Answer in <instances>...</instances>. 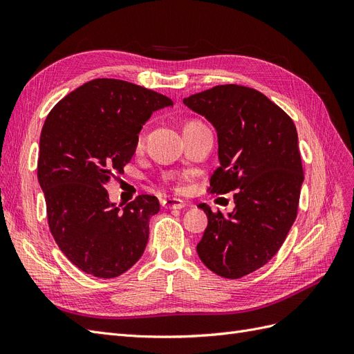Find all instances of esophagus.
<instances>
[{"label":"esophagus","instance_id":"34e87169","mask_svg":"<svg viewBox=\"0 0 354 354\" xmlns=\"http://www.w3.org/2000/svg\"><path fill=\"white\" fill-rule=\"evenodd\" d=\"M185 205L186 203L177 198H168V199L162 201V207L167 209H181V208H185Z\"/></svg>","mask_w":354,"mask_h":354}]
</instances>
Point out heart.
<instances>
[{"mask_svg":"<svg viewBox=\"0 0 354 354\" xmlns=\"http://www.w3.org/2000/svg\"><path fill=\"white\" fill-rule=\"evenodd\" d=\"M142 143H143V134H140V136H138V138H137V145L140 146Z\"/></svg>","mask_w":354,"mask_h":354,"instance_id":"b5f03b06","label":"heart"}]
</instances>
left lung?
I'll return each mask as SVG.
<instances>
[{
    "label": "left lung",
    "mask_w": 354,
    "mask_h": 354,
    "mask_svg": "<svg viewBox=\"0 0 354 354\" xmlns=\"http://www.w3.org/2000/svg\"><path fill=\"white\" fill-rule=\"evenodd\" d=\"M183 103L217 130L220 167L208 190H236L227 217L199 205L208 226L196 251L211 272L239 279L273 259L297 218L304 180L297 128L279 106L243 85H216Z\"/></svg>",
    "instance_id": "8db88e82"
}]
</instances>
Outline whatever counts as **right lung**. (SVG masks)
<instances>
[{"label": "right lung", "mask_w": 354, "mask_h": 354, "mask_svg": "<svg viewBox=\"0 0 354 354\" xmlns=\"http://www.w3.org/2000/svg\"><path fill=\"white\" fill-rule=\"evenodd\" d=\"M171 104L140 85L97 78L50 111L39 138L38 181L53 238L82 272L111 279L142 257L158 199L138 195L120 209L104 187L124 173L152 112Z\"/></svg>", "instance_id": "add662e5"}]
</instances>
